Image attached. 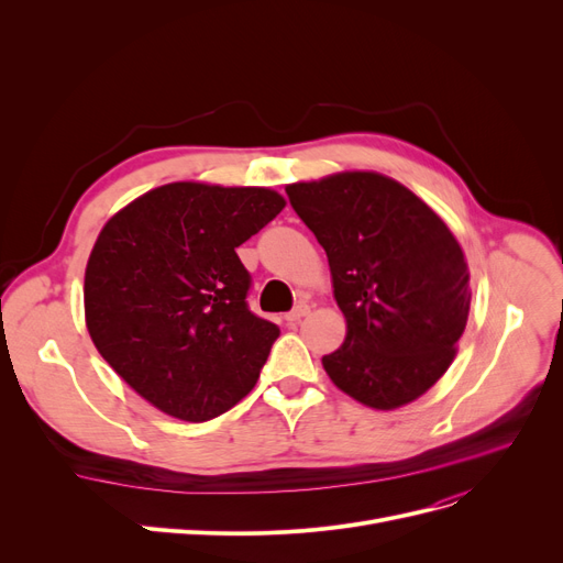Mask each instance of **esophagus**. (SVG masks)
I'll use <instances>...</instances> for the list:
<instances>
[{
  "label": "esophagus",
  "mask_w": 563,
  "mask_h": 563,
  "mask_svg": "<svg viewBox=\"0 0 563 563\" xmlns=\"http://www.w3.org/2000/svg\"><path fill=\"white\" fill-rule=\"evenodd\" d=\"M308 312H310V306H308V303H299V306L294 308L291 312H287V314H285V321H289V323H297V321H301Z\"/></svg>",
  "instance_id": "34e87169"
}]
</instances>
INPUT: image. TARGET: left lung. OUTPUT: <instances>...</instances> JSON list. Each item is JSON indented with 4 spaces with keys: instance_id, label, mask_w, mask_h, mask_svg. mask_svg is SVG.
I'll use <instances>...</instances> for the list:
<instances>
[{
    "instance_id": "obj_1",
    "label": "left lung",
    "mask_w": 563,
    "mask_h": 563,
    "mask_svg": "<svg viewBox=\"0 0 563 563\" xmlns=\"http://www.w3.org/2000/svg\"><path fill=\"white\" fill-rule=\"evenodd\" d=\"M327 251L342 346L321 358L335 386L376 410L422 397L450 369L470 312L461 244L431 207L376 170L285 187Z\"/></svg>"
}]
</instances>
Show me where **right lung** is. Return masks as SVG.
<instances>
[{
  "label": "right lung",
  "instance_id": "right-lung-1",
  "mask_svg": "<svg viewBox=\"0 0 563 563\" xmlns=\"http://www.w3.org/2000/svg\"><path fill=\"white\" fill-rule=\"evenodd\" d=\"M285 205L266 187L170 183L100 230L84 274L88 335L166 416L212 420L257 383L280 331L249 310L236 249Z\"/></svg>",
  "mask_w": 563,
  "mask_h": 563
}]
</instances>
